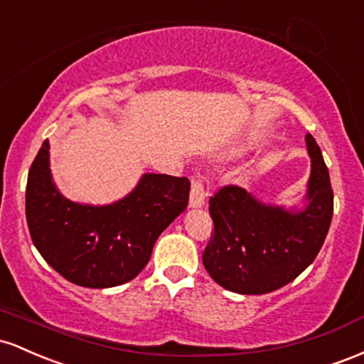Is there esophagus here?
I'll use <instances>...</instances> for the list:
<instances>
[{"instance_id":"obj_1","label":"esophagus","mask_w":364,"mask_h":364,"mask_svg":"<svg viewBox=\"0 0 364 364\" xmlns=\"http://www.w3.org/2000/svg\"><path fill=\"white\" fill-rule=\"evenodd\" d=\"M204 198H206V193H204L203 182L199 181V178H194L193 187H191L189 206L191 208H201V206H204Z\"/></svg>"}]
</instances>
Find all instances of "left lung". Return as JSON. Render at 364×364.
Segmentation results:
<instances>
[{
	"instance_id": "left-lung-1",
	"label": "left lung",
	"mask_w": 364,
	"mask_h": 364,
	"mask_svg": "<svg viewBox=\"0 0 364 364\" xmlns=\"http://www.w3.org/2000/svg\"><path fill=\"white\" fill-rule=\"evenodd\" d=\"M311 175L304 206L284 208L227 186L210 199L213 239L203 264L216 284L237 294H267L299 277L320 252L333 215V191L320 146L306 136Z\"/></svg>"
}]
</instances>
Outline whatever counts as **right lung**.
Returning a JSON list of instances; mask_svg holds the SVG:
<instances>
[{
    "instance_id": "1",
    "label": "right lung",
    "mask_w": 364,
    "mask_h": 364,
    "mask_svg": "<svg viewBox=\"0 0 364 364\" xmlns=\"http://www.w3.org/2000/svg\"><path fill=\"white\" fill-rule=\"evenodd\" d=\"M186 177L144 173L112 204L70 201L53 182L50 141L27 177L26 215L32 242L46 263L80 287L106 289L136 279L154 242L189 203Z\"/></svg>"
}]
</instances>
